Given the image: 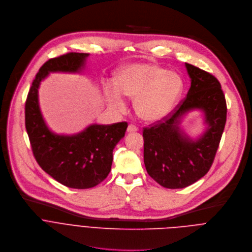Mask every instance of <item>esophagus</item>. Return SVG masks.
<instances>
[{
	"mask_svg": "<svg viewBox=\"0 0 252 252\" xmlns=\"http://www.w3.org/2000/svg\"><path fill=\"white\" fill-rule=\"evenodd\" d=\"M137 130H138V128H137L135 125H132V124H130V125L128 126V128H127V132H129V133L136 132Z\"/></svg>",
	"mask_w": 252,
	"mask_h": 252,
	"instance_id": "obj_1",
	"label": "esophagus"
}]
</instances>
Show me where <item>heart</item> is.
Returning <instances> with one entry per match:
<instances>
[{"instance_id": "obj_1", "label": "heart", "mask_w": 252, "mask_h": 252, "mask_svg": "<svg viewBox=\"0 0 252 252\" xmlns=\"http://www.w3.org/2000/svg\"><path fill=\"white\" fill-rule=\"evenodd\" d=\"M182 76L151 63H133L122 66L107 80L102 90L109 107L115 111L125 108L124 96L134 98L137 115L149 122L165 118L174 109L182 95Z\"/></svg>"}]
</instances>
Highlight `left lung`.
I'll return each mask as SVG.
<instances>
[{
  "instance_id": "left-lung-1",
  "label": "left lung",
  "mask_w": 252,
  "mask_h": 252,
  "mask_svg": "<svg viewBox=\"0 0 252 252\" xmlns=\"http://www.w3.org/2000/svg\"><path fill=\"white\" fill-rule=\"evenodd\" d=\"M190 78L187 97L170 116L144 128V164L149 176L167 189H183L211 169L226 122V102L220 81L211 73L186 63ZM191 110L203 111L206 131L196 139L179 127Z\"/></svg>"
}]
</instances>
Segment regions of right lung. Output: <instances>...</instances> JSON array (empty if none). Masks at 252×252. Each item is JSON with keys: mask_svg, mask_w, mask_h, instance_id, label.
I'll return each mask as SVG.
<instances>
[{"mask_svg": "<svg viewBox=\"0 0 252 252\" xmlns=\"http://www.w3.org/2000/svg\"><path fill=\"white\" fill-rule=\"evenodd\" d=\"M89 54L69 53L48 60L30 88L26 106V129L33 156L40 168L65 187L89 189L104 181L113 161V149L125 136L128 124H91L74 135L50 131L38 104V87L49 72H80Z\"/></svg>", "mask_w": 252, "mask_h": 252, "instance_id": "right-lung-1", "label": "right lung"}]
</instances>
